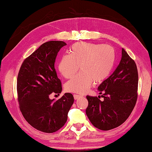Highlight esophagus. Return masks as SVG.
<instances>
[{
	"instance_id": "esophagus-1",
	"label": "esophagus",
	"mask_w": 152,
	"mask_h": 152,
	"mask_svg": "<svg viewBox=\"0 0 152 152\" xmlns=\"http://www.w3.org/2000/svg\"><path fill=\"white\" fill-rule=\"evenodd\" d=\"M73 96H74V99H75V100H77V99H79V98H81V97H82L83 96L82 95H80V94H74L73 95Z\"/></svg>"
}]
</instances>
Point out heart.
Segmentation results:
<instances>
[{
  "instance_id": "1",
  "label": "heart",
  "mask_w": 152,
  "mask_h": 152,
  "mask_svg": "<svg viewBox=\"0 0 152 152\" xmlns=\"http://www.w3.org/2000/svg\"><path fill=\"white\" fill-rule=\"evenodd\" d=\"M114 61V50L108 45L77 43L71 47L70 53L61 56L58 64L60 73L69 79L81 73L65 83V89L71 93H84L93 81L101 83L109 75Z\"/></svg>"
}]
</instances>
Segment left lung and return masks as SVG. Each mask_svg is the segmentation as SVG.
Masks as SVG:
<instances>
[{
	"label": "left lung",
	"instance_id": "8db88e82",
	"mask_svg": "<svg viewBox=\"0 0 152 152\" xmlns=\"http://www.w3.org/2000/svg\"><path fill=\"white\" fill-rule=\"evenodd\" d=\"M138 73L135 61L124 49L119 65L113 74L99 86L97 96H87L86 114L94 127L109 130L119 126L129 117L138 97Z\"/></svg>",
	"mask_w": 152,
	"mask_h": 152
}]
</instances>
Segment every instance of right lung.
<instances>
[{
    "label": "right lung",
    "instance_id": "obj_1",
    "mask_svg": "<svg viewBox=\"0 0 152 152\" xmlns=\"http://www.w3.org/2000/svg\"><path fill=\"white\" fill-rule=\"evenodd\" d=\"M66 45L62 41L43 44L25 59L17 78L20 110L31 126L43 132L53 133L64 126L74 102L69 93L56 101L49 97L62 91L54 64L59 51Z\"/></svg>",
    "mask_w": 152,
    "mask_h": 152
}]
</instances>
